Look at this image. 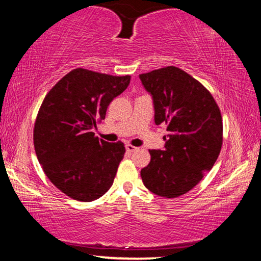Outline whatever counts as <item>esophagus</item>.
I'll list each match as a JSON object with an SVG mask.
<instances>
[{"label":"esophagus","mask_w":261,"mask_h":261,"mask_svg":"<svg viewBox=\"0 0 261 261\" xmlns=\"http://www.w3.org/2000/svg\"><path fill=\"white\" fill-rule=\"evenodd\" d=\"M125 148H126V151L127 152H130V153H132V152H135L136 149H137V147H135L134 145H130V144H127V145H125Z\"/></svg>","instance_id":"esophagus-1"}]
</instances>
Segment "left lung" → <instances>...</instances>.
Masks as SVG:
<instances>
[{
    "mask_svg": "<svg viewBox=\"0 0 261 261\" xmlns=\"http://www.w3.org/2000/svg\"><path fill=\"white\" fill-rule=\"evenodd\" d=\"M152 96L154 122L166 124L163 149H151L141 169L154 194L176 198L189 192L210 171L222 146V117L213 96L189 73L166 67L139 74Z\"/></svg>",
    "mask_w": 261,
    "mask_h": 261,
    "instance_id": "obj_1",
    "label": "left lung"
}]
</instances>
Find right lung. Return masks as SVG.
<instances>
[{
  "instance_id": "right-lung-1",
  "label": "right lung",
  "mask_w": 261,
  "mask_h": 261,
  "mask_svg": "<svg viewBox=\"0 0 261 261\" xmlns=\"http://www.w3.org/2000/svg\"><path fill=\"white\" fill-rule=\"evenodd\" d=\"M130 79L74 69L43 100L33 132L35 154L50 182L74 200L93 201L113 185L125 147L92 130Z\"/></svg>"
}]
</instances>
